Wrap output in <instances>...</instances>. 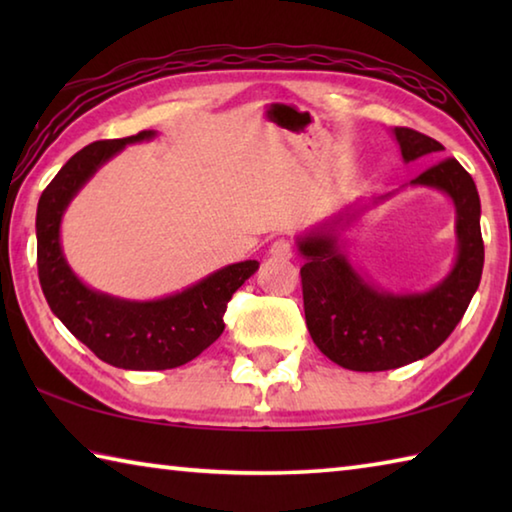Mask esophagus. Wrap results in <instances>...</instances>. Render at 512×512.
<instances>
[{
	"mask_svg": "<svg viewBox=\"0 0 512 512\" xmlns=\"http://www.w3.org/2000/svg\"><path fill=\"white\" fill-rule=\"evenodd\" d=\"M268 255L271 257H280V259H287V257H291L293 255V244L289 239H275L273 244H271V248H268Z\"/></svg>",
	"mask_w": 512,
	"mask_h": 512,
	"instance_id": "obj_1",
	"label": "esophagus"
}]
</instances>
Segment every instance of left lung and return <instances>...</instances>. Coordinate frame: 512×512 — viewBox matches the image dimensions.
<instances>
[{
    "mask_svg": "<svg viewBox=\"0 0 512 512\" xmlns=\"http://www.w3.org/2000/svg\"><path fill=\"white\" fill-rule=\"evenodd\" d=\"M404 162L445 151V146L413 128H395ZM411 185L436 187L456 207V264L443 282L424 293H391L372 287L339 246L343 216L298 239L307 257L300 268L302 300L311 339L339 366L357 372L393 370L443 345L461 323L479 289L483 271L481 201L470 173L458 160H440Z\"/></svg>",
    "mask_w": 512,
    "mask_h": 512,
    "instance_id": "obj_1",
    "label": "left lung"
}]
</instances>
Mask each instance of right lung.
Returning a JSON list of instances; mask_svg holds the SVG:
<instances>
[{
    "mask_svg": "<svg viewBox=\"0 0 512 512\" xmlns=\"http://www.w3.org/2000/svg\"><path fill=\"white\" fill-rule=\"evenodd\" d=\"M151 137L155 131L85 146L47 185L36 214L38 277L51 311L101 361L124 370H167L196 359L223 334L232 293L259 266L255 259L230 264L185 291L149 302L112 298L74 275L60 248V221L69 201L126 144Z\"/></svg>",
    "mask_w": 512,
    "mask_h": 512,
    "instance_id": "right-lung-1",
    "label": "right lung"
}]
</instances>
